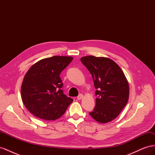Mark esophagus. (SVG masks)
I'll list each match as a JSON object with an SVG mask.
<instances>
[{"label": "esophagus", "instance_id": "34e87169", "mask_svg": "<svg viewBox=\"0 0 155 155\" xmlns=\"http://www.w3.org/2000/svg\"><path fill=\"white\" fill-rule=\"evenodd\" d=\"M83 95L82 94H79V95H78V96L77 97V99H78V100H81V98L83 97Z\"/></svg>", "mask_w": 155, "mask_h": 155}]
</instances>
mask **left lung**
<instances>
[{
	"mask_svg": "<svg viewBox=\"0 0 155 155\" xmlns=\"http://www.w3.org/2000/svg\"><path fill=\"white\" fill-rule=\"evenodd\" d=\"M81 61L91 74L96 89V106L89 114L98 122H109L127 104L129 88L125 74L109 58L88 55L81 58Z\"/></svg>",
	"mask_w": 155,
	"mask_h": 155,
	"instance_id": "left-lung-1",
	"label": "left lung"
}]
</instances>
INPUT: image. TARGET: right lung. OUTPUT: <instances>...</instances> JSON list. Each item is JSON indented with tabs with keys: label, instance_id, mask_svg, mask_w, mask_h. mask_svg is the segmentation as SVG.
Returning <instances> with one entry per match:
<instances>
[{
	"label": "right lung",
	"instance_id": "obj_1",
	"mask_svg": "<svg viewBox=\"0 0 155 155\" xmlns=\"http://www.w3.org/2000/svg\"><path fill=\"white\" fill-rule=\"evenodd\" d=\"M73 58L53 56L39 61L30 67L21 85L22 102L37 118L55 120L62 116L73 101L64 94L59 77Z\"/></svg>",
	"mask_w": 155,
	"mask_h": 155
}]
</instances>
